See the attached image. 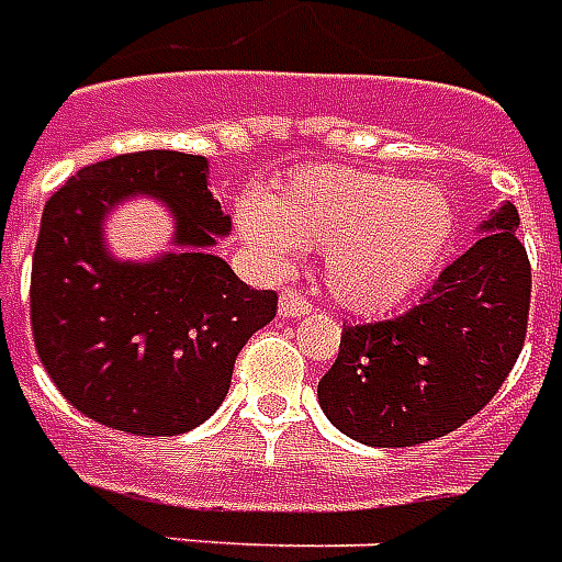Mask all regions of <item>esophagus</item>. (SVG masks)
<instances>
[{
    "label": "esophagus",
    "instance_id": "esophagus-1",
    "mask_svg": "<svg viewBox=\"0 0 562 562\" xmlns=\"http://www.w3.org/2000/svg\"><path fill=\"white\" fill-rule=\"evenodd\" d=\"M306 313H313V301H306L304 294L294 292H282L280 297V316H306Z\"/></svg>",
    "mask_w": 562,
    "mask_h": 562
}]
</instances>
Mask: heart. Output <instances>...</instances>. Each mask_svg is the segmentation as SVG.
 Here are the masks:
<instances>
[{"instance_id": "1", "label": "heart", "mask_w": 562, "mask_h": 562, "mask_svg": "<svg viewBox=\"0 0 562 562\" xmlns=\"http://www.w3.org/2000/svg\"><path fill=\"white\" fill-rule=\"evenodd\" d=\"M249 256L270 273L322 249L330 294L352 313H385L422 285L446 252L454 213L434 183L346 165H310L270 195L237 204Z\"/></svg>"}]
</instances>
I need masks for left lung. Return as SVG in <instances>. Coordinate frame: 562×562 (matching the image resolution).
Here are the masks:
<instances>
[{"mask_svg": "<svg viewBox=\"0 0 562 562\" xmlns=\"http://www.w3.org/2000/svg\"><path fill=\"white\" fill-rule=\"evenodd\" d=\"M518 225L515 204H503L422 304L342 328L340 355L318 382L334 427L364 446L403 448L482 413L527 337L532 273Z\"/></svg>", "mask_w": 562, "mask_h": 562, "instance_id": "1", "label": "left lung"}]
</instances>
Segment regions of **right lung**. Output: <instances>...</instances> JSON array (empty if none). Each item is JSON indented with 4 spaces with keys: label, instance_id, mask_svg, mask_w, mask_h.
Instances as JSON below:
<instances>
[{
    "label": "right lung",
    "instance_id": "obj_1",
    "mask_svg": "<svg viewBox=\"0 0 562 562\" xmlns=\"http://www.w3.org/2000/svg\"><path fill=\"white\" fill-rule=\"evenodd\" d=\"M135 191L178 216V252L149 266L103 252V213ZM228 228L204 156L126 153L56 189L32 256L30 316L44 370L75 409L135 436L186 434L220 409L237 352L277 316V292L249 289L207 249Z\"/></svg>",
    "mask_w": 562,
    "mask_h": 562
}]
</instances>
